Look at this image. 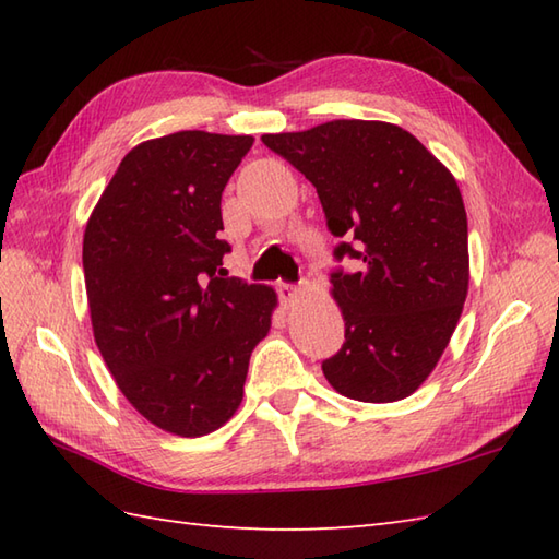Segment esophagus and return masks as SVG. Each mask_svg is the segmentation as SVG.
Listing matches in <instances>:
<instances>
[{
	"label": "esophagus",
	"mask_w": 559,
	"mask_h": 559,
	"mask_svg": "<svg viewBox=\"0 0 559 559\" xmlns=\"http://www.w3.org/2000/svg\"><path fill=\"white\" fill-rule=\"evenodd\" d=\"M278 295H281L283 305H286V307H293L295 302H298V298H300V288L290 286V283H278Z\"/></svg>",
	"instance_id": "obj_1"
}]
</instances>
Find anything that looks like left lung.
Returning <instances> with one entry per match:
<instances>
[{"instance_id": "obj_1", "label": "left lung", "mask_w": 559, "mask_h": 559, "mask_svg": "<svg viewBox=\"0 0 559 559\" xmlns=\"http://www.w3.org/2000/svg\"><path fill=\"white\" fill-rule=\"evenodd\" d=\"M261 141L317 189L334 257L346 343L322 362L338 394L365 403L411 396L442 358L468 293V221L459 185L406 129L334 120Z\"/></svg>"}]
</instances>
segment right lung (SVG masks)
Returning <instances> with one entry per match:
<instances>
[{
  "instance_id": "right-lung-1",
  "label": "right lung",
  "mask_w": 559,
  "mask_h": 559,
  "mask_svg": "<svg viewBox=\"0 0 559 559\" xmlns=\"http://www.w3.org/2000/svg\"><path fill=\"white\" fill-rule=\"evenodd\" d=\"M252 136L175 132L122 158L83 233L93 336L148 423L201 437L233 418L276 293L221 278V194Z\"/></svg>"
}]
</instances>
